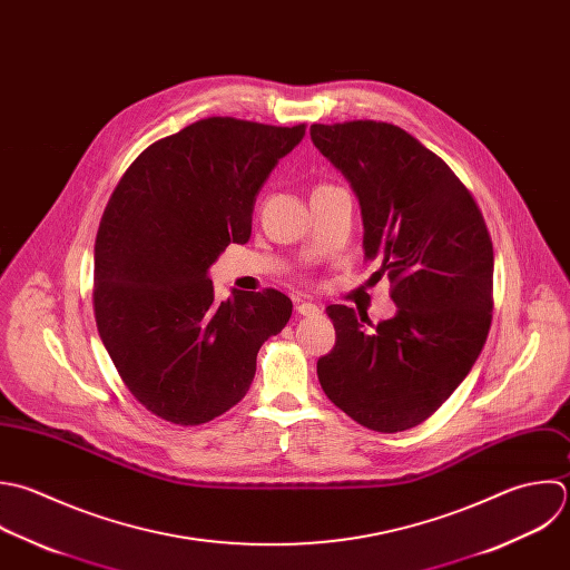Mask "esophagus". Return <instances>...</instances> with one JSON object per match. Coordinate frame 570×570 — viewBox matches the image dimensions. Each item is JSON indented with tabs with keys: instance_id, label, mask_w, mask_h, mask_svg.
<instances>
[{
	"instance_id": "obj_1",
	"label": "esophagus",
	"mask_w": 570,
	"mask_h": 570,
	"mask_svg": "<svg viewBox=\"0 0 570 570\" xmlns=\"http://www.w3.org/2000/svg\"><path fill=\"white\" fill-rule=\"evenodd\" d=\"M297 313L299 315H320V306L313 302H297Z\"/></svg>"
}]
</instances>
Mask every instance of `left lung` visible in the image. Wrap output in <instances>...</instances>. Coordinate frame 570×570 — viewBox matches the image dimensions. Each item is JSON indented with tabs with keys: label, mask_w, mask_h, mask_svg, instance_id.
<instances>
[{
	"label": "left lung",
	"mask_w": 570,
	"mask_h": 570,
	"mask_svg": "<svg viewBox=\"0 0 570 570\" xmlns=\"http://www.w3.org/2000/svg\"><path fill=\"white\" fill-rule=\"evenodd\" d=\"M317 150L360 199L364 255L397 313L326 308L337 340L317 362L328 400L357 424L400 433L431 417L478 362L493 311V242L473 195L420 139L386 121L313 124ZM368 323L372 328L366 330Z\"/></svg>",
	"instance_id": "obj_1"
}]
</instances>
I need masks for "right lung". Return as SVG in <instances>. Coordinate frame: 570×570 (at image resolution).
Instances as JSON below:
<instances>
[{
	"label": "right lung",
	"instance_id": "1",
	"mask_svg": "<svg viewBox=\"0 0 570 570\" xmlns=\"http://www.w3.org/2000/svg\"><path fill=\"white\" fill-rule=\"evenodd\" d=\"M306 126L199 119L150 144L112 190L95 239V322L128 391L153 415L197 426L235 406L293 302L233 291L208 268L250 237L255 199Z\"/></svg>",
	"mask_w": 570,
	"mask_h": 570
}]
</instances>
